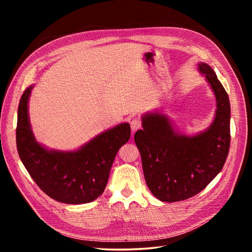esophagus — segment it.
<instances>
[{"mask_svg":"<svg viewBox=\"0 0 252 252\" xmlns=\"http://www.w3.org/2000/svg\"><path fill=\"white\" fill-rule=\"evenodd\" d=\"M130 126H131L132 132H135L136 130H139V129L142 127L141 121L138 120V119H133V120L130 122Z\"/></svg>","mask_w":252,"mask_h":252,"instance_id":"esophagus-1","label":"esophagus"}]
</instances>
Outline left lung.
<instances>
[{"label":"left lung","instance_id":"left-lung-1","mask_svg":"<svg viewBox=\"0 0 252 252\" xmlns=\"http://www.w3.org/2000/svg\"><path fill=\"white\" fill-rule=\"evenodd\" d=\"M216 97L210 125L192 134L181 132L164 111L142 114L134 134L146 184L157 199L173 203L189 199L207 186L222 170L230 146V102L212 68L197 64Z\"/></svg>","mask_w":252,"mask_h":252}]
</instances>
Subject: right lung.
<instances>
[{"label": "right lung", "mask_w": 252, "mask_h": 252, "mask_svg": "<svg viewBox=\"0 0 252 252\" xmlns=\"http://www.w3.org/2000/svg\"><path fill=\"white\" fill-rule=\"evenodd\" d=\"M34 85L23 94L18 109L17 148L30 177L51 199L86 204L105 190L119 149L130 138V125L121 123L74 150L49 149L37 142L29 120L28 103Z\"/></svg>", "instance_id": "add662e5"}]
</instances>
